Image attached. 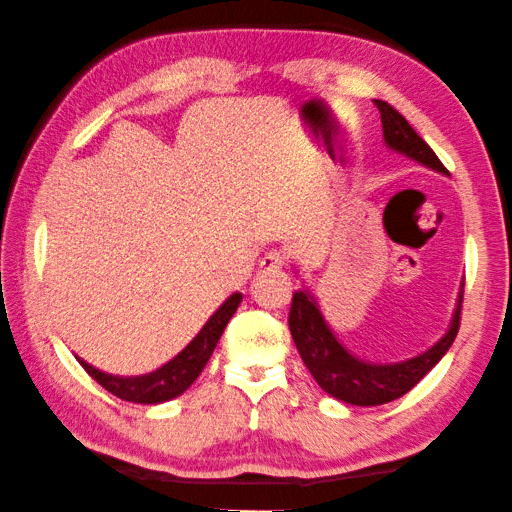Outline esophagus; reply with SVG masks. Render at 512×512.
Here are the masks:
<instances>
[{
  "mask_svg": "<svg viewBox=\"0 0 512 512\" xmlns=\"http://www.w3.org/2000/svg\"><path fill=\"white\" fill-rule=\"evenodd\" d=\"M283 263H286V256H283L281 251H276V249L267 251V254L263 256V261H261V272H265V274L279 272L281 267H283Z\"/></svg>",
  "mask_w": 512,
  "mask_h": 512,
  "instance_id": "obj_1",
  "label": "esophagus"
}]
</instances>
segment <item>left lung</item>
<instances>
[{
    "mask_svg": "<svg viewBox=\"0 0 512 512\" xmlns=\"http://www.w3.org/2000/svg\"><path fill=\"white\" fill-rule=\"evenodd\" d=\"M374 104L381 113L385 145L435 172L449 174L433 149L417 136L397 108L381 102V99H376ZM460 304H463V288H460L456 311L447 333L424 354L401 360V363H367V360L356 358L335 338L315 297L308 290H297L292 295L288 326L301 360L326 395L351 406H381L413 390L454 345L460 326V308H463Z\"/></svg>",
    "mask_w": 512,
    "mask_h": 512,
    "instance_id": "obj_1",
    "label": "left lung"
}]
</instances>
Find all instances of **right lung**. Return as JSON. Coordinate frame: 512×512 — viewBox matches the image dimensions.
Segmentation results:
<instances>
[{
	"instance_id": "right-lung-1",
	"label": "right lung",
	"mask_w": 512,
	"mask_h": 512,
	"mask_svg": "<svg viewBox=\"0 0 512 512\" xmlns=\"http://www.w3.org/2000/svg\"><path fill=\"white\" fill-rule=\"evenodd\" d=\"M242 301L240 292H233V295L224 301V304L217 308L211 315V320L204 324L195 338H192L190 345L181 351L179 356L167 360L163 367L140 374V376H115L106 374L97 367H92L83 358H77L83 370H86L92 379H95L102 388H106L111 395L120 397L124 401H133V404H163V401H170L186 392L192 383H195L197 376L204 370L208 358H211L213 349L217 347V340L224 333L226 324L238 311Z\"/></svg>"
}]
</instances>
